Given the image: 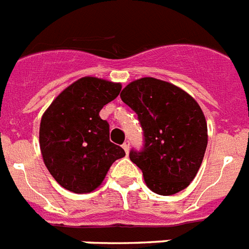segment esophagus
<instances>
[{"instance_id": "esophagus-1", "label": "esophagus", "mask_w": 249, "mask_h": 249, "mask_svg": "<svg viewBox=\"0 0 249 249\" xmlns=\"http://www.w3.org/2000/svg\"><path fill=\"white\" fill-rule=\"evenodd\" d=\"M122 147H123V150L126 151V154H128V151H129V142H128V141H126V142L123 143Z\"/></svg>"}]
</instances>
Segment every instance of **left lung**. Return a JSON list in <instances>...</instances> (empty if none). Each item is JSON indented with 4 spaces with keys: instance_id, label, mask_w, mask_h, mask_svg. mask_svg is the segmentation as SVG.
Here are the masks:
<instances>
[{
    "instance_id": "1",
    "label": "left lung",
    "mask_w": 249,
    "mask_h": 249,
    "mask_svg": "<svg viewBox=\"0 0 249 249\" xmlns=\"http://www.w3.org/2000/svg\"><path fill=\"white\" fill-rule=\"evenodd\" d=\"M121 98L142 126L143 150H132L129 159L142 170L146 186L161 196L183 191L196 177L207 146V123L198 103L154 77L129 83Z\"/></svg>"
}]
</instances>
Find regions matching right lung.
I'll use <instances>...</instances> for the list:
<instances>
[{"mask_svg": "<svg viewBox=\"0 0 249 249\" xmlns=\"http://www.w3.org/2000/svg\"><path fill=\"white\" fill-rule=\"evenodd\" d=\"M121 83L85 76L67 86L43 113L39 145L52 177L67 191L96 190L124 150L109 141V124L99 116L120 94Z\"/></svg>", "mask_w": 249, "mask_h": 249, "instance_id": "obj_1", "label": "right lung"}]
</instances>
